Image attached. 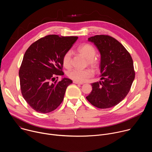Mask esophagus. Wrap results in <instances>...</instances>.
Returning a JSON list of instances; mask_svg holds the SVG:
<instances>
[{
	"mask_svg": "<svg viewBox=\"0 0 152 152\" xmlns=\"http://www.w3.org/2000/svg\"><path fill=\"white\" fill-rule=\"evenodd\" d=\"M73 83H76V84H79V85H83V84L82 82H77V81H73Z\"/></svg>",
	"mask_w": 152,
	"mask_h": 152,
	"instance_id": "34e87169",
	"label": "esophagus"
}]
</instances>
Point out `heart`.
I'll return each instance as SVG.
<instances>
[{"instance_id":"obj_1","label":"heart","mask_w":152,"mask_h":152,"mask_svg":"<svg viewBox=\"0 0 152 152\" xmlns=\"http://www.w3.org/2000/svg\"><path fill=\"white\" fill-rule=\"evenodd\" d=\"M79 53L87 59L88 64L94 68L99 66V61L94 56L96 55V49L90 44H84L79 46L77 49ZM63 66L69 69L72 66V53L69 51L65 53L62 57ZM68 77L79 82H84L93 76V72L90 69H73L67 73Z\"/></svg>"}]
</instances>
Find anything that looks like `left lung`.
Returning a JSON list of instances; mask_svg holds the SVG:
<instances>
[{"label":"left lung","instance_id":"1","mask_svg":"<svg viewBox=\"0 0 152 152\" xmlns=\"http://www.w3.org/2000/svg\"><path fill=\"white\" fill-rule=\"evenodd\" d=\"M100 55V80L91 83L92 91L86 99L93 106L106 109L113 107L127 96L135 79L132 58L114 38L97 35L88 38Z\"/></svg>","mask_w":152,"mask_h":152}]
</instances>
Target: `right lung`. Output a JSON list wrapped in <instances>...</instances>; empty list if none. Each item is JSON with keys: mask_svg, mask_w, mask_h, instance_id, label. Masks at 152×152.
<instances>
[{"mask_svg": "<svg viewBox=\"0 0 152 152\" xmlns=\"http://www.w3.org/2000/svg\"><path fill=\"white\" fill-rule=\"evenodd\" d=\"M77 38L49 35L32 43L26 51L18 73L20 88L25 100L37 112H52L63 101L72 80L64 77L50 81L64 75L62 57Z\"/></svg>", "mask_w": 152, "mask_h": 152, "instance_id": "right-lung-1", "label": "right lung"}]
</instances>
